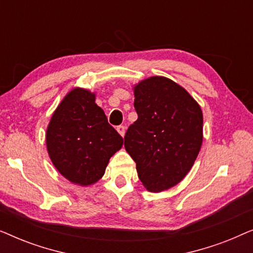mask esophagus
<instances>
[{
  "instance_id": "obj_1",
  "label": "esophagus",
  "mask_w": 253,
  "mask_h": 253,
  "mask_svg": "<svg viewBox=\"0 0 253 253\" xmlns=\"http://www.w3.org/2000/svg\"><path fill=\"white\" fill-rule=\"evenodd\" d=\"M117 132H119L121 136L122 137H124V134H126V126H117Z\"/></svg>"
}]
</instances>
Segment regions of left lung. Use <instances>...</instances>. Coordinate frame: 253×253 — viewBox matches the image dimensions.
<instances>
[{
    "label": "left lung",
    "instance_id": "left-lung-1",
    "mask_svg": "<svg viewBox=\"0 0 253 253\" xmlns=\"http://www.w3.org/2000/svg\"><path fill=\"white\" fill-rule=\"evenodd\" d=\"M138 119L124 137L140 182L151 192L178 184L203 144V112L184 87L162 76L133 85Z\"/></svg>",
    "mask_w": 253,
    "mask_h": 253
}]
</instances>
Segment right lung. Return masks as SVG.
<instances>
[{"label": "right lung", "mask_w": 253, "mask_h": 253, "mask_svg": "<svg viewBox=\"0 0 253 253\" xmlns=\"http://www.w3.org/2000/svg\"><path fill=\"white\" fill-rule=\"evenodd\" d=\"M95 93L72 88L62 99L46 130L50 161L74 184L92 185L105 174L109 159L123 146V138L95 103Z\"/></svg>", "instance_id": "1"}]
</instances>
